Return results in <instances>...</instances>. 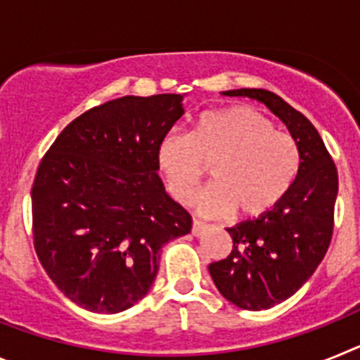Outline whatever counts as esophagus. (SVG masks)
Instances as JSON below:
<instances>
[{"mask_svg": "<svg viewBox=\"0 0 360 360\" xmlns=\"http://www.w3.org/2000/svg\"><path fill=\"white\" fill-rule=\"evenodd\" d=\"M207 225L203 224V221H198V219H195L193 221V229H191V232H193V236H202L203 232L207 231Z\"/></svg>", "mask_w": 360, "mask_h": 360, "instance_id": "obj_1", "label": "esophagus"}]
</instances>
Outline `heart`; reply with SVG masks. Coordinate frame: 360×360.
<instances>
[{
  "mask_svg": "<svg viewBox=\"0 0 360 360\" xmlns=\"http://www.w3.org/2000/svg\"><path fill=\"white\" fill-rule=\"evenodd\" d=\"M167 189L189 203L211 167L214 182L198 207L207 216L262 218L287 198L301 169L294 136L276 131L274 122L245 106L205 111L191 133H167L157 149Z\"/></svg>",
  "mask_w": 360,
  "mask_h": 360,
  "instance_id": "1",
  "label": "heart"
}]
</instances>
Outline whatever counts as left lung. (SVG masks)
<instances>
[{
  "label": "left lung",
  "mask_w": 360,
  "mask_h": 360,
  "mask_svg": "<svg viewBox=\"0 0 360 360\" xmlns=\"http://www.w3.org/2000/svg\"><path fill=\"white\" fill-rule=\"evenodd\" d=\"M221 94L265 104L301 151V169L287 198L269 214L227 229L231 254L209 265L227 301L243 310H266L294 295L323 262L332 241L339 178L314 124L279 95L259 88Z\"/></svg>",
  "instance_id": "left-lung-1"
}]
</instances>
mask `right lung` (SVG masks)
<instances>
[{
	"mask_svg": "<svg viewBox=\"0 0 360 360\" xmlns=\"http://www.w3.org/2000/svg\"><path fill=\"white\" fill-rule=\"evenodd\" d=\"M182 101L126 95L91 108L63 129L37 167V257L86 310L131 308L157 278L162 245L191 232V214L157 173L158 144L184 115Z\"/></svg>",
	"mask_w": 360,
	"mask_h": 360,
	"instance_id": "1",
	"label": "right lung"
}]
</instances>
